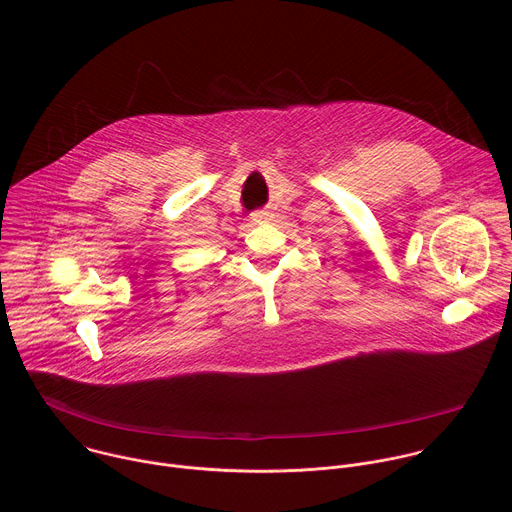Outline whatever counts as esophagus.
<instances>
[{
	"label": "esophagus",
	"mask_w": 512,
	"mask_h": 512,
	"mask_svg": "<svg viewBox=\"0 0 512 512\" xmlns=\"http://www.w3.org/2000/svg\"><path fill=\"white\" fill-rule=\"evenodd\" d=\"M251 223L253 225H259V223H267L269 218H271V212H267V210H255V212H251Z\"/></svg>",
	"instance_id": "esophagus-1"
}]
</instances>
